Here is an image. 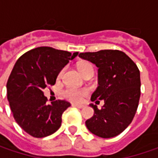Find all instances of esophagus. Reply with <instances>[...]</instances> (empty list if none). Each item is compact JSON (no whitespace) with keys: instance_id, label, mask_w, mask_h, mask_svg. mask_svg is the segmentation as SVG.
<instances>
[{"instance_id":"1","label":"esophagus","mask_w":158,"mask_h":158,"mask_svg":"<svg viewBox=\"0 0 158 158\" xmlns=\"http://www.w3.org/2000/svg\"><path fill=\"white\" fill-rule=\"evenodd\" d=\"M72 106L77 107V108H79V109H82V108L84 107V105H82V104H72Z\"/></svg>"}]
</instances>
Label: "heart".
I'll list each match as a JSON object with an SVG mask.
<instances>
[{
	"mask_svg": "<svg viewBox=\"0 0 158 158\" xmlns=\"http://www.w3.org/2000/svg\"><path fill=\"white\" fill-rule=\"evenodd\" d=\"M88 68H92L91 64L89 63H81L79 65V70L80 71V73H82V71L85 69H88ZM62 72L63 70L59 73V76L62 75ZM89 93V90L87 89H77V88H72V87H68L66 88L63 92H62V95L65 99H67L68 101L71 102H75V103H79L82 101V99L87 96Z\"/></svg>",
	"mask_w": 158,
	"mask_h": 158,
	"instance_id": "b5f03b06",
	"label": "heart"
}]
</instances>
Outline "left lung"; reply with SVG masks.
I'll return each mask as SVG.
<instances>
[{
    "label": "left lung",
    "instance_id": "obj_1",
    "mask_svg": "<svg viewBox=\"0 0 158 158\" xmlns=\"http://www.w3.org/2000/svg\"><path fill=\"white\" fill-rule=\"evenodd\" d=\"M79 56L98 68L99 86L90 100L104 101L101 110L90 104L94 115L86 121V126L97 136L114 137L127 128L135 115L141 94L140 71L136 64L120 50L86 52Z\"/></svg>",
    "mask_w": 158,
    "mask_h": 158
}]
</instances>
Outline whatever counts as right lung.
I'll list each match as a JSON object with an SVG mask.
<instances>
[{"instance_id": "1", "label": "right lung", "mask_w": 158, "mask_h": 158, "mask_svg": "<svg viewBox=\"0 0 158 158\" xmlns=\"http://www.w3.org/2000/svg\"><path fill=\"white\" fill-rule=\"evenodd\" d=\"M78 54L40 47L16 61L6 85L7 99L15 122L33 137H46L60 127L62 113L70 103L57 100L48 104L43 89L56 83L60 70Z\"/></svg>"}]
</instances>
